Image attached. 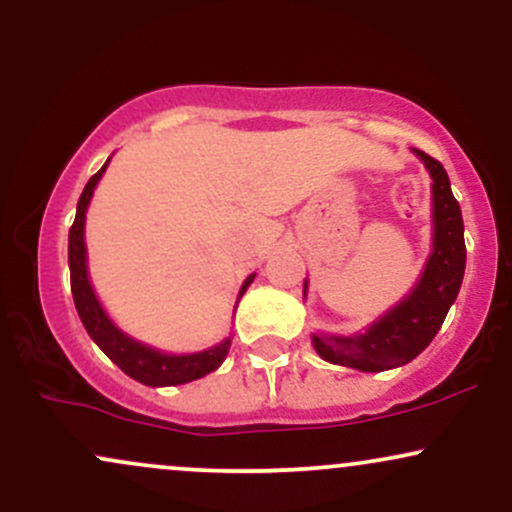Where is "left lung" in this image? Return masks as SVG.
Masks as SVG:
<instances>
[{"instance_id": "obj_1", "label": "left lung", "mask_w": 512, "mask_h": 512, "mask_svg": "<svg viewBox=\"0 0 512 512\" xmlns=\"http://www.w3.org/2000/svg\"><path fill=\"white\" fill-rule=\"evenodd\" d=\"M433 178V252L419 286L397 308L380 317L366 334L356 337H313L315 351L325 361L378 373L397 368L416 358L433 342L450 305L460 293L467 248L464 223L457 199L452 197L450 178L433 156L414 149Z\"/></svg>"}]
</instances>
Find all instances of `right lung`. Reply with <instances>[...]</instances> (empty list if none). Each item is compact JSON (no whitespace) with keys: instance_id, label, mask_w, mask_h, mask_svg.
<instances>
[{"instance_id":"add662e5","label":"right lung","mask_w":512,"mask_h":512,"mask_svg":"<svg viewBox=\"0 0 512 512\" xmlns=\"http://www.w3.org/2000/svg\"><path fill=\"white\" fill-rule=\"evenodd\" d=\"M108 166V163H105ZM105 166L86 182L84 192H81L79 204H76V219L69 228V279H72V296L76 313H79L81 322H84L88 337L93 339L103 349V354L110 361L117 363L129 378L139 380V383L158 387V385H182L190 383V380L202 378V375L211 373L221 366V361L226 358L228 349H231V339L221 342L219 346L207 351H199V354H187V356H168L161 351L149 349V346L134 342L127 334H122L113 322L108 320V315L103 313L101 303H98L96 293H93L91 284H88L86 274V245H84V221H86V207L91 202L93 187L101 180ZM255 279V274L248 276L240 289V296L248 291L250 281Z\"/></svg>"}]
</instances>
